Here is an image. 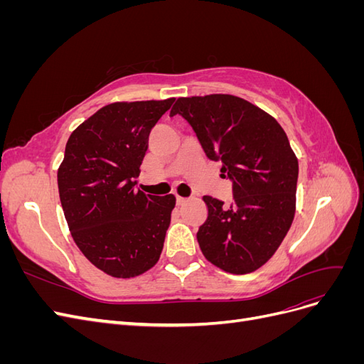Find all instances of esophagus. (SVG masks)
<instances>
[{
	"label": "esophagus",
	"mask_w": 364,
	"mask_h": 364,
	"mask_svg": "<svg viewBox=\"0 0 364 364\" xmlns=\"http://www.w3.org/2000/svg\"><path fill=\"white\" fill-rule=\"evenodd\" d=\"M186 197H181V196H176V203H178L179 206H182V205H185L186 203Z\"/></svg>",
	"instance_id": "obj_1"
}]
</instances>
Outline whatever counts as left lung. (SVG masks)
<instances>
[{
    "instance_id": "1",
    "label": "left lung",
    "mask_w": 364,
    "mask_h": 364,
    "mask_svg": "<svg viewBox=\"0 0 364 364\" xmlns=\"http://www.w3.org/2000/svg\"><path fill=\"white\" fill-rule=\"evenodd\" d=\"M176 114L232 179L229 208L203 196L208 217L197 230L203 257L232 274L258 270L281 246L296 213L299 165L287 135L270 114L237 95L179 97L170 117Z\"/></svg>"
}]
</instances>
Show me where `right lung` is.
Returning <instances> with one entry per match:
<instances>
[{
	"instance_id": "add662e5",
	"label": "right lung",
	"mask_w": 364,
	"mask_h": 364,
	"mask_svg": "<svg viewBox=\"0 0 364 364\" xmlns=\"http://www.w3.org/2000/svg\"><path fill=\"white\" fill-rule=\"evenodd\" d=\"M174 98L106 105L73 130L58 186L73 240L97 269L135 278L158 262L176 205L173 194L136 190L151 129Z\"/></svg>"
}]
</instances>
